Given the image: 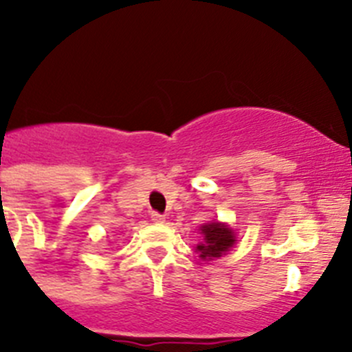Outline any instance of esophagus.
Here are the masks:
<instances>
[{
  "label": "esophagus",
  "instance_id": "esophagus-1",
  "mask_svg": "<svg viewBox=\"0 0 352 352\" xmlns=\"http://www.w3.org/2000/svg\"><path fill=\"white\" fill-rule=\"evenodd\" d=\"M151 220H153L155 223H162L164 220H166V217H164V214H160V213H157V211H153V213H151Z\"/></svg>",
  "mask_w": 352,
  "mask_h": 352
}]
</instances>
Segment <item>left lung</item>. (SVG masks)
<instances>
[{
    "instance_id": "8db88e82",
    "label": "left lung",
    "mask_w": 352,
    "mask_h": 352,
    "mask_svg": "<svg viewBox=\"0 0 352 352\" xmlns=\"http://www.w3.org/2000/svg\"><path fill=\"white\" fill-rule=\"evenodd\" d=\"M203 241L195 247V252L203 261H213L222 257L236 243V234L231 227L220 222H210L199 227Z\"/></svg>"
}]
</instances>
